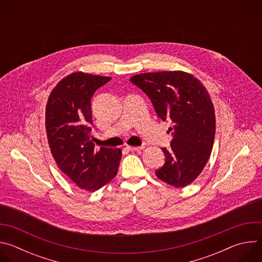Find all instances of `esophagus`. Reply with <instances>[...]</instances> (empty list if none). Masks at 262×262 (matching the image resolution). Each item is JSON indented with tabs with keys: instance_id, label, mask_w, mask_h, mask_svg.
Returning a JSON list of instances; mask_svg holds the SVG:
<instances>
[{
	"instance_id": "34e87169",
	"label": "esophagus",
	"mask_w": 262,
	"mask_h": 262,
	"mask_svg": "<svg viewBox=\"0 0 262 262\" xmlns=\"http://www.w3.org/2000/svg\"><path fill=\"white\" fill-rule=\"evenodd\" d=\"M126 148L130 151H139V150H142L144 146H127Z\"/></svg>"
}]
</instances>
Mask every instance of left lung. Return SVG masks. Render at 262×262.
I'll list each match as a JSON object with an SVG mask.
<instances>
[{"label": "left lung", "mask_w": 262, "mask_h": 262, "mask_svg": "<svg viewBox=\"0 0 262 262\" xmlns=\"http://www.w3.org/2000/svg\"><path fill=\"white\" fill-rule=\"evenodd\" d=\"M130 82L151 100L157 115L171 124L170 148H162L165 164L156 171L164 182L183 188L205 167L214 140V108L206 88L192 74L159 71L137 74Z\"/></svg>", "instance_id": "1"}]
</instances>
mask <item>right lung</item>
I'll return each instance as SVG.
<instances>
[{
	"label": "right lung",
	"instance_id": "1",
	"mask_svg": "<svg viewBox=\"0 0 262 262\" xmlns=\"http://www.w3.org/2000/svg\"><path fill=\"white\" fill-rule=\"evenodd\" d=\"M111 78L73 72L53 89L46 108V128L52 155L79 188L94 192L113 179L121 160L120 149L100 147L90 137L94 92Z\"/></svg>",
	"mask_w": 262,
	"mask_h": 262
}]
</instances>
